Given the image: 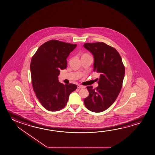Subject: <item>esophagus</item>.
I'll use <instances>...</instances> for the list:
<instances>
[{
	"label": "esophagus",
	"instance_id": "esophagus-1",
	"mask_svg": "<svg viewBox=\"0 0 155 155\" xmlns=\"http://www.w3.org/2000/svg\"><path fill=\"white\" fill-rule=\"evenodd\" d=\"M78 88H84V86L78 84Z\"/></svg>",
	"mask_w": 155,
	"mask_h": 155
}]
</instances>
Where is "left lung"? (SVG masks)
<instances>
[{
  "label": "left lung",
  "instance_id": "left-lung-1",
  "mask_svg": "<svg viewBox=\"0 0 155 155\" xmlns=\"http://www.w3.org/2000/svg\"><path fill=\"white\" fill-rule=\"evenodd\" d=\"M84 46L94 57V71L101 74L97 87H87L89 94L84 99V104L89 110L100 113L110 107L117 97L125 68L120 55L114 47L102 42L85 43Z\"/></svg>",
  "mask_w": 155,
  "mask_h": 155
}]
</instances>
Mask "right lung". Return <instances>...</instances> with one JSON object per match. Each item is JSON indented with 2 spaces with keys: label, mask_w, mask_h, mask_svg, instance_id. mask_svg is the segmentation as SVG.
<instances>
[{
  "label": "right lung",
  "mask_w": 155,
  "mask_h": 155,
  "mask_svg": "<svg viewBox=\"0 0 155 155\" xmlns=\"http://www.w3.org/2000/svg\"><path fill=\"white\" fill-rule=\"evenodd\" d=\"M77 45L51 40L41 45L32 57L30 64L32 87L42 106L51 111L66 106L70 94L77 86L58 81L61 69H66V59Z\"/></svg>",
  "instance_id": "1"
}]
</instances>
